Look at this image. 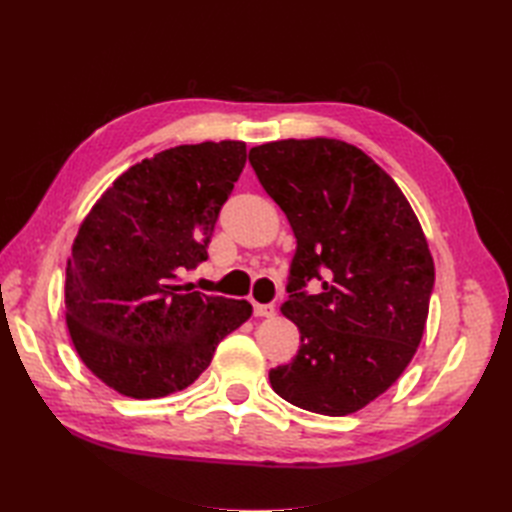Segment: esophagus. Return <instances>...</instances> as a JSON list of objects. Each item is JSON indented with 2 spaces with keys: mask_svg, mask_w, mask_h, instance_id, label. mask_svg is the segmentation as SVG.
Wrapping results in <instances>:
<instances>
[{
  "mask_svg": "<svg viewBox=\"0 0 512 512\" xmlns=\"http://www.w3.org/2000/svg\"><path fill=\"white\" fill-rule=\"evenodd\" d=\"M275 314V305H262V303H256L254 301V316H260V318H271Z\"/></svg>",
  "mask_w": 512,
  "mask_h": 512,
  "instance_id": "1",
  "label": "esophagus"
}]
</instances>
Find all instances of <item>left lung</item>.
<instances>
[{
    "instance_id": "1",
    "label": "left lung",
    "mask_w": 512,
    "mask_h": 512,
    "mask_svg": "<svg viewBox=\"0 0 512 512\" xmlns=\"http://www.w3.org/2000/svg\"><path fill=\"white\" fill-rule=\"evenodd\" d=\"M250 164L297 237L282 314L301 346L269 371L273 391L309 412L352 414L404 374L421 344L436 277L423 228L397 183L344 141L258 145ZM312 279L318 295L304 290Z\"/></svg>"
}]
</instances>
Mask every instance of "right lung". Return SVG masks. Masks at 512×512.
<instances>
[{
	"instance_id": "1",
	"label": "right lung",
	"mask_w": 512,
	"mask_h": 512,
	"mask_svg": "<svg viewBox=\"0 0 512 512\" xmlns=\"http://www.w3.org/2000/svg\"><path fill=\"white\" fill-rule=\"evenodd\" d=\"M245 143L179 145L134 164L83 220L66 267V322L81 361L113 391L188 389L252 305L179 282L207 260Z\"/></svg>"
}]
</instances>
